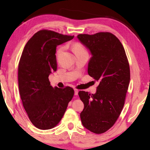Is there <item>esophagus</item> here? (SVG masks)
<instances>
[{
	"label": "esophagus",
	"instance_id": "esophagus-1",
	"mask_svg": "<svg viewBox=\"0 0 150 150\" xmlns=\"http://www.w3.org/2000/svg\"><path fill=\"white\" fill-rule=\"evenodd\" d=\"M78 93H79V91L77 89H76V88H75V89H74L75 95H78Z\"/></svg>",
	"mask_w": 150,
	"mask_h": 150
}]
</instances>
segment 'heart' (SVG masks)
<instances>
[{"label": "heart", "instance_id": "heart-1", "mask_svg": "<svg viewBox=\"0 0 150 150\" xmlns=\"http://www.w3.org/2000/svg\"><path fill=\"white\" fill-rule=\"evenodd\" d=\"M63 51V47H61L59 48V50H58L57 51V54H59L61 52H62ZM85 49L83 48V46H81V45L79 44H76L74 47H73V52H74V53L75 54V53L77 52H85Z\"/></svg>", "mask_w": 150, "mask_h": 150}]
</instances>
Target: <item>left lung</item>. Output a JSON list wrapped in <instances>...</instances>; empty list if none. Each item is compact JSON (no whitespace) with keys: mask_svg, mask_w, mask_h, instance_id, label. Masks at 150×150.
Wrapping results in <instances>:
<instances>
[{"mask_svg":"<svg viewBox=\"0 0 150 150\" xmlns=\"http://www.w3.org/2000/svg\"><path fill=\"white\" fill-rule=\"evenodd\" d=\"M77 38L91 54L88 74L99 83L95 94L79 91L84 104L80 114L83 126L95 134L112 126L120 116L130 79L125 50L115 35L99 32Z\"/></svg>","mask_w":150,"mask_h":150,"instance_id":"1","label":"left lung"}]
</instances>
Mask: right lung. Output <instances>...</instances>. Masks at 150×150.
<instances>
[{"mask_svg": "<svg viewBox=\"0 0 150 150\" xmlns=\"http://www.w3.org/2000/svg\"><path fill=\"white\" fill-rule=\"evenodd\" d=\"M73 38L51 30H40L28 40L20 57V97L31 122L41 130L51 129L59 122L74 95V90L69 87H52L48 79L57 70V46Z\"/></svg>", "mask_w": 150, "mask_h": 150, "instance_id": "add662e5", "label": "right lung"}]
</instances>
